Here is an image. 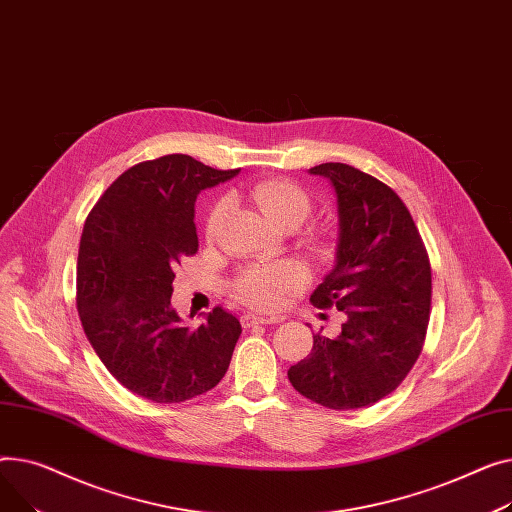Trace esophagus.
I'll use <instances>...</instances> for the list:
<instances>
[{
    "instance_id": "34e87169",
    "label": "esophagus",
    "mask_w": 512,
    "mask_h": 512,
    "mask_svg": "<svg viewBox=\"0 0 512 512\" xmlns=\"http://www.w3.org/2000/svg\"><path fill=\"white\" fill-rule=\"evenodd\" d=\"M277 322H283V318H279V316H258V314H244L242 316V324L246 328L258 326V324L268 326V324H277Z\"/></svg>"
}]
</instances>
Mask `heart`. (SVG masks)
Masks as SVG:
<instances>
[{"instance_id":"b5f03b06","label":"heart","mask_w":512,"mask_h":512,"mask_svg":"<svg viewBox=\"0 0 512 512\" xmlns=\"http://www.w3.org/2000/svg\"><path fill=\"white\" fill-rule=\"evenodd\" d=\"M252 200L262 213L275 225L289 221L302 223L312 210L310 194L289 179H266L252 186ZM225 213V200H219L210 208L206 219V235H215ZM306 283V275L295 262H277L264 266H250L233 281V295L252 308L268 310L277 308L287 293L299 289Z\"/></svg>"}]
</instances>
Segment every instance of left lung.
I'll return each mask as SVG.
<instances>
[{"mask_svg":"<svg viewBox=\"0 0 512 512\" xmlns=\"http://www.w3.org/2000/svg\"><path fill=\"white\" fill-rule=\"evenodd\" d=\"M337 194L335 266L314 289L316 308L347 314L337 337L314 335L289 368L293 388L337 411L368 407L405 380L422 353L432 304V268L413 217L393 188L345 163L310 169Z\"/></svg>","mask_w":512,"mask_h":512,"instance_id":"obj_1","label":"left lung"}]
</instances>
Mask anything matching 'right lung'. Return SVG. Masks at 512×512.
<instances>
[{"mask_svg": "<svg viewBox=\"0 0 512 512\" xmlns=\"http://www.w3.org/2000/svg\"><path fill=\"white\" fill-rule=\"evenodd\" d=\"M237 173L188 155L144 161L86 217L76 266L82 328L111 376L148 401L182 403L215 388L242 335L223 308L198 328L171 308L173 268L198 252L196 196Z\"/></svg>", "mask_w": 512, "mask_h": 512, "instance_id": "add662e5", "label": "right lung"}]
</instances>
